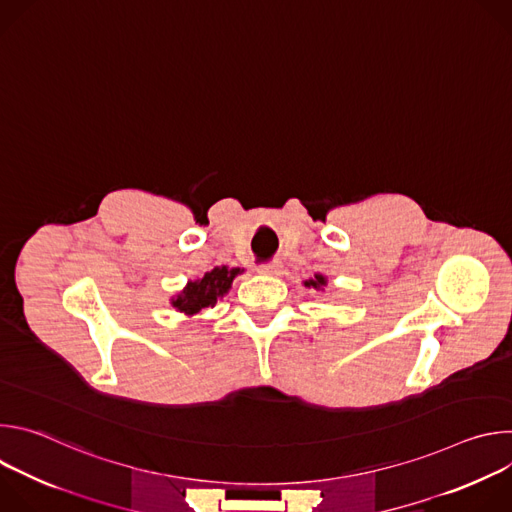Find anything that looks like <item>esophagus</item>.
<instances>
[{
    "label": "esophagus",
    "instance_id": "obj_1",
    "mask_svg": "<svg viewBox=\"0 0 512 512\" xmlns=\"http://www.w3.org/2000/svg\"><path fill=\"white\" fill-rule=\"evenodd\" d=\"M257 271H259V273H265V275H279V271H281V263H277V261L263 263V265H259V267H257Z\"/></svg>",
    "mask_w": 512,
    "mask_h": 512
}]
</instances>
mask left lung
I'll use <instances>...</instances> for the list:
<instances>
[{"mask_svg":"<svg viewBox=\"0 0 512 512\" xmlns=\"http://www.w3.org/2000/svg\"><path fill=\"white\" fill-rule=\"evenodd\" d=\"M304 285H306V287H314V289H318V291H324V287L328 285V277L322 275V273H316L314 279H312V277L306 279Z\"/></svg>","mask_w":512,"mask_h":512,"instance_id":"8db88e82","label":"left lung"}]
</instances>
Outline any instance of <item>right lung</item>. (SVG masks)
I'll return each instance as SVG.
<instances>
[{"label": "right lung", "instance_id": "right-lung-1", "mask_svg": "<svg viewBox=\"0 0 512 512\" xmlns=\"http://www.w3.org/2000/svg\"><path fill=\"white\" fill-rule=\"evenodd\" d=\"M245 269L239 267H214L212 271H206L204 275L190 279L182 291L172 296L170 304L176 308V312L184 316H196L202 314L208 308H214L218 300H223L229 289L233 287V279L241 275Z\"/></svg>", "mask_w": 512, "mask_h": 512}]
</instances>
